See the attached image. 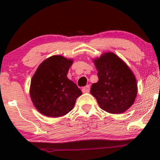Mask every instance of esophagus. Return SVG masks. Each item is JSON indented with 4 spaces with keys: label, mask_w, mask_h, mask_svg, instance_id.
<instances>
[{
    "label": "esophagus",
    "mask_w": 160,
    "mask_h": 160,
    "mask_svg": "<svg viewBox=\"0 0 160 160\" xmlns=\"http://www.w3.org/2000/svg\"><path fill=\"white\" fill-rule=\"evenodd\" d=\"M89 90H90V87H89V85H87V86L83 87L82 88L83 93H88L89 92Z\"/></svg>",
    "instance_id": "34e87169"
}]
</instances>
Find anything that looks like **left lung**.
I'll list each match as a JSON object with an SVG mask.
<instances>
[{"label":"left lung","instance_id":"1","mask_svg":"<svg viewBox=\"0 0 160 160\" xmlns=\"http://www.w3.org/2000/svg\"><path fill=\"white\" fill-rule=\"evenodd\" d=\"M98 71V82L90 93L100 108L113 114L125 112L134 103L138 94L136 78L130 67L113 52L92 59Z\"/></svg>","mask_w":160,"mask_h":160}]
</instances>
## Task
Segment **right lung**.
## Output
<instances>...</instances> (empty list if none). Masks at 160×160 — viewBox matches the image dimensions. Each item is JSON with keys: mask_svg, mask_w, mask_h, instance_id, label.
Wrapping results in <instances>:
<instances>
[{"mask_svg": "<svg viewBox=\"0 0 160 160\" xmlns=\"http://www.w3.org/2000/svg\"><path fill=\"white\" fill-rule=\"evenodd\" d=\"M73 60L53 55L43 61L32 76L30 96L35 108L48 117H61L73 108L82 91L67 77Z\"/></svg>", "mask_w": 160, "mask_h": 160, "instance_id": "add662e5", "label": "right lung"}]
</instances>
